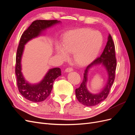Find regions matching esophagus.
Instances as JSON below:
<instances>
[{
  "mask_svg": "<svg viewBox=\"0 0 135 135\" xmlns=\"http://www.w3.org/2000/svg\"><path fill=\"white\" fill-rule=\"evenodd\" d=\"M73 71V69L72 68H68L66 69V70H65V71L66 72H70Z\"/></svg>",
  "mask_w": 135,
  "mask_h": 135,
  "instance_id": "34e87169",
  "label": "esophagus"
}]
</instances>
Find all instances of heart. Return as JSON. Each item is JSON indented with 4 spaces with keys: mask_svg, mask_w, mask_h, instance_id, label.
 I'll use <instances>...</instances> for the list:
<instances>
[{
    "mask_svg": "<svg viewBox=\"0 0 135 135\" xmlns=\"http://www.w3.org/2000/svg\"><path fill=\"white\" fill-rule=\"evenodd\" d=\"M103 44L100 32L88 28L68 31L64 34L61 47L56 48L57 55L62 60L67 59V54H73L74 63L85 66L95 59Z\"/></svg>",
    "mask_w": 135,
    "mask_h": 135,
    "instance_id": "heart-1",
    "label": "heart"
}]
</instances>
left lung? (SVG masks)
Instances as JSON below:
<instances>
[{"label": "left lung", "mask_w": 135, "mask_h": 135, "mask_svg": "<svg viewBox=\"0 0 135 135\" xmlns=\"http://www.w3.org/2000/svg\"><path fill=\"white\" fill-rule=\"evenodd\" d=\"M100 63L103 64L108 71L109 76L108 83L101 93L97 94H92L88 91L86 87L87 73L89 68L93 65ZM116 67L117 59L115 57V45L111 35L109 34L107 45L103 54L88 65L84 70L83 81L80 84V87L75 89L76 97L79 103L87 107H93L100 104L107 99L115 79Z\"/></svg>", "instance_id": "left-lung-1"}]
</instances>
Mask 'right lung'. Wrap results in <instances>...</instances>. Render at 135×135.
<instances>
[{"label":"right lung","mask_w":135,"mask_h":135,"mask_svg":"<svg viewBox=\"0 0 135 135\" xmlns=\"http://www.w3.org/2000/svg\"><path fill=\"white\" fill-rule=\"evenodd\" d=\"M59 22L60 21L57 20H35L23 32L20 38L16 57L15 73L20 93L30 101L38 103L46 100L50 95L55 80L61 75V72L59 68L50 69L39 83L34 85L28 83L21 73V60L24 45L31 39L39 35L43 30Z\"/></svg>","instance_id":"obj_1"}]
</instances>
